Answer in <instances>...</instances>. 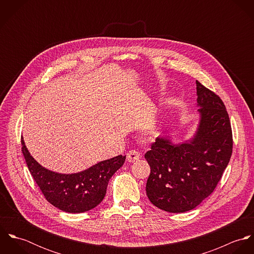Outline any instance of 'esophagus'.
Returning a JSON list of instances; mask_svg holds the SVG:
<instances>
[{
    "label": "esophagus",
    "instance_id": "obj_1",
    "mask_svg": "<svg viewBox=\"0 0 254 254\" xmlns=\"http://www.w3.org/2000/svg\"><path fill=\"white\" fill-rule=\"evenodd\" d=\"M140 158H141V153L135 149L127 152V160L129 162H135L136 160H139Z\"/></svg>",
    "mask_w": 254,
    "mask_h": 254
}]
</instances>
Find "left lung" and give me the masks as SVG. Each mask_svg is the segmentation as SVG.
Here are the masks:
<instances>
[{"mask_svg": "<svg viewBox=\"0 0 254 254\" xmlns=\"http://www.w3.org/2000/svg\"><path fill=\"white\" fill-rule=\"evenodd\" d=\"M195 83L199 121L193 137L179 144L157 137L145 154L150 166L146 195L153 205L171 213L191 210L211 194L233 150L231 123L222 100Z\"/></svg>", "mask_w": 254, "mask_h": 254, "instance_id": "8db88e82", "label": "left lung"}]
</instances>
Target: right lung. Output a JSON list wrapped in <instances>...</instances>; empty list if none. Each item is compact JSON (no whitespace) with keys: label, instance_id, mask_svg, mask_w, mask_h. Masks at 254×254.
<instances>
[{"label":"right lung","instance_id":"obj_1","mask_svg":"<svg viewBox=\"0 0 254 254\" xmlns=\"http://www.w3.org/2000/svg\"><path fill=\"white\" fill-rule=\"evenodd\" d=\"M22 153L27 167L46 199L68 213H82L99 205L104 199L112 175L123 165L126 156L118 155L98 162L72 174L51 171L40 165L21 138Z\"/></svg>","mask_w":254,"mask_h":254}]
</instances>
